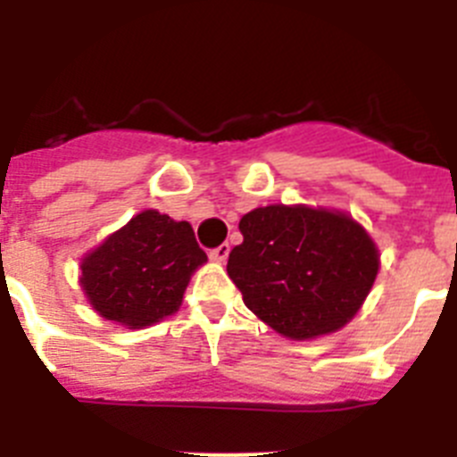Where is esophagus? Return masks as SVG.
<instances>
[{"mask_svg": "<svg viewBox=\"0 0 457 457\" xmlns=\"http://www.w3.org/2000/svg\"><path fill=\"white\" fill-rule=\"evenodd\" d=\"M228 252H231V245L228 242H224V245H220V247L210 249V261H217V263H224L226 258H228Z\"/></svg>", "mask_w": 457, "mask_h": 457, "instance_id": "34e87169", "label": "esophagus"}]
</instances>
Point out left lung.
<instances>
[{"mask_svg": "<svg viewBox=\"0 0 457 457\" xmlns=\"http://www.w3.org/2000/svg\"><path fill=\"white\" fill-rule=\"evenodd\" d=\"M240 231L226 272L247 309L288 338L341 329L378 274L373 240L341 212L268 205L242 217Z\"/></svg>", "mask_w": 457, "mask_h": 457, "instance_id": "left-lung-1", "label": "left lung"}]
</instances>
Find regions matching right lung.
<instances>
[{
  "mask_svg": "<svg viewBox=\"0 0 457 457\" xmlns=\"http://www.w3.org/2000/svg\"><path fill=\"white\" fill-rule=\"evenodd\" d=\"M208 261L187 221L144 210L82 261V288L100 316L146 327L171 316Z\"/></svg>",
  "mask_w": 457,
  "mask_h": 457,
  "instance_id": "right-lung-1",
  "label": "right lung"
}]
</instances>
